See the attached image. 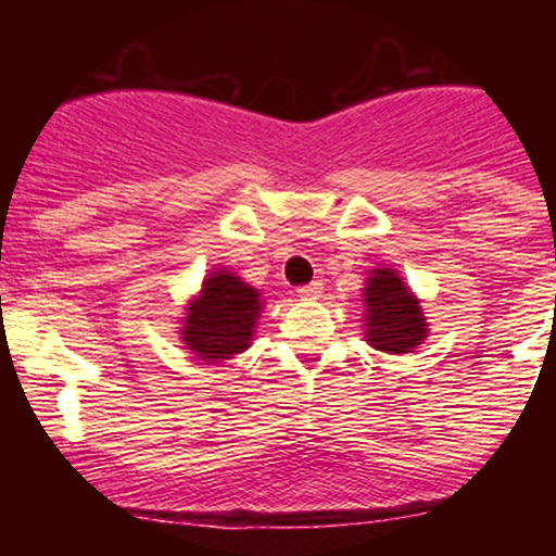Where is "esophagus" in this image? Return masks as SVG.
I'll return each mask as SVG.
<instances>
[{
	"mask_svg": "<svg viewBox=\"0 0 556 556\" xmlns=\"http://www.w3.org/2000/svg\"><path fill=\"white\" fill-rule=\"evenodd\" d=\"M298 295L303 300H316L318 295H321V282H311V285L298 287Z\"/></svg>",
	"mask_w": 556,
	"mask_h": 556,
	"instance_id": "obj_1",
	"label": "esophagus"
}]
</instances>
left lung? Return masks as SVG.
I'll return each instance as SVG.
<instances>
[{"instance_id": "left-lung-1", "label": "left lung", "mask_w": 556, "mask_h": 556, "mask_svg": "<svg viewBox=\"0 0 556 556\" xmlns=\"http://www.w3.org/2000/svg\"><path fill=\"white\" fill-rule=\"evenodd\" d=\"M366 342L376 350L400 355L416 350L429 337L424 311L410 287L394 269H371L363 287Z\"/></svg>"}]
</instances>
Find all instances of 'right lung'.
I'll use <instances>...</instances> for the list:
<instances>
[{"instance_id": "add662e5", "label": "right lung", "mask_w": 556, "mask_h": 556, "mask_svg": "<svg viewBox=\"0 0 556 556\" xmlns=\"http://www.w3.org/2000/svg\"><path fill=\"white\" fill-rule=\"evenodd\" d=\"M261 292L232 271H212L185 308L180 340L198 361L222 363L251 348L261 316Z\"/></svg>"}]
</instances>
